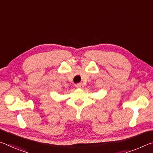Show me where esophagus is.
Masks as SVG:
<instances>
[{"instance_id": "34e87169", "label": "esophagus", "mask_w": 153, "mask_h": 153, "mask_svg": "<svg viewBox=\"0 0 153 153\" xmlns=\"http://www.w3.org/2000/svg\"><path fill=\"white\" fill-rule=\"evenodd\" d=\"M76 87L78 88H82L83 87V85L82 84H76Z\"/></svg>"}]
</instances>
